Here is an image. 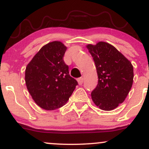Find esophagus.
Masks as SVG:
<instances>
[{"mask_svg": "<svg viewBox=\"0 0 149 149\" xmlns=\"http://www.w3.org/2000/svg\"><path fill=\"white\" fill-rule=\"evenodd\" d=\"M78 83L79 85H82L83 83V77H80V78H78Z\"/></svg>", "mask_w": 149, "mask_h": 149, "instance_id": "34e87169", "label": "esophagus"}]
</instances>
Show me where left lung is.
Instances as JSON below:
<instances>
[{
  "label": "left lung",
  "instance_id": "1",
  "mask_svg": "<svg viewBox=\"0 0 149 149\" xmlns=\"http://www.w3.org/2000/svg\"><path fill=\"white\" fill-rule=\"evenodd\" d=\"M87 48L96 66L98 84L91 92L95 105L111 111L123 103L133 83V66L115 47L105 42L90 44Z\"/></svg>",
  "mask_w": 149,
  "mask_h": 149
}]
</instances>
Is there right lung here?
Wrapping results in <instances>:
<instances>
[{
    "instance_id": "1",
    "label": "right lung",
    "mask_w": 149,
    "mask_h": 149,
    "mask_svg": "<svg viewBox=\"0 0 149 149\" xmlns=\"http://www.w3.org/2000/svg\"><path fill=\"white\" fill-rule=\"evenodd\" d=\"M66 47L53 41L44 45L29 63L25 82L29 92L37 105L52 111L64 105L78 82L70 76L64 59Z\"/></svg>"
}]
</instances>
